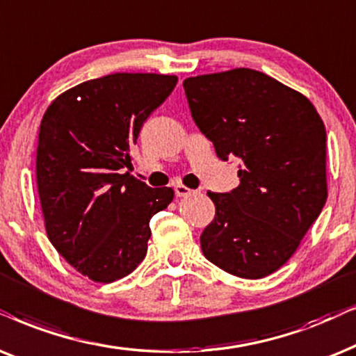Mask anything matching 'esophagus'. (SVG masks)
I'll use <instances>...</instances> for the list:
<instances>
[{
	"label": "esophagus",
	"instance_id": "obj_1",
	"mask_svg": "<svg viewBox=\"0 0 356 356\" xmlns=\"http://www.w3.org/2000/svg\"><path fill=\"white\" fill-rule=\"evenodd\" d=\"M175 195H177L178 197H183V196H189V195H193V189H189V188H186V186H183V184H175Z\"/></svg>",
	"mask_w": 356,
	"mask_h": 356
}]
</instances>
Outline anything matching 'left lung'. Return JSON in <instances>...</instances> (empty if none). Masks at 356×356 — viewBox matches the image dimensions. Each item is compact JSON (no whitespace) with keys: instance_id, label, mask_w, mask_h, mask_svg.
Returning <instances> with one entry per match:
<instances>
[{"instance_id":"1","label":"left lung","mask_w":356,"mask_h":356,"mask_svg":"<svg viewBox=\"0 0 356 356\" xmlns=\"http://www.w3.org/2000/svg\"><path fill=\"white\" fill-rule=\"evenodd\" d=\"M183 88L216 154L240 168L237 188L207 193L216 216L201 234L202 253L238 278L268 276L327 201L324 122L306 96L250 68L186 78Z\"/></svg>"}]
</instances>
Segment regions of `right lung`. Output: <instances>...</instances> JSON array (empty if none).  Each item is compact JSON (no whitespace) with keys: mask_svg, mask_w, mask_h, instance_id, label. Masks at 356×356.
<instances>
[{"mask_svg":"<svg viewBox=\"0 0 356 356\" xmlns=\"http://www.w3.org/2000/svg\"><path fill=\"white\" fill-rule=\"evenodd\" d=\"M175 75L113 73L83 81L45 111L37 189L49 240L76 271L111 283L145 258L150 219L172 188L134 178L138 132L177 85Z\"/></svg>","mask_w":356,"mask_h":356,"instance_id":"obj_1","label":"right lung"}]
</instances>
